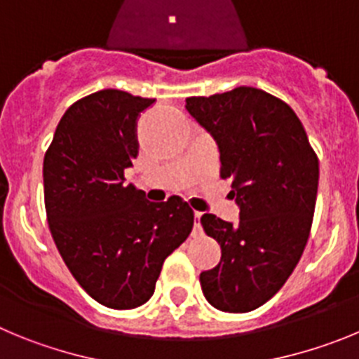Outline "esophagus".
<instances>
[{
    "label": "esophagus",
    "instance_id": "obj_1",
    "mask_svg": "<svg viewBox=\"0 0 359 359\" xmlns=\"http://www.w3.org/2000/svg\"><path fill=\"white\" fill-rule=\"evenodd\" d=\"M200 216H202V212L196 211V212H195V224H193V236L202 234V225H200Z\"/></svg>",
    "mask_w": 359,
    "mask_h": 359
}]
</instances>
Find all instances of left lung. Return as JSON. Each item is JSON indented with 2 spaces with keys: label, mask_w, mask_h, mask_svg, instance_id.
<instances>
[{
  "label": "left lung",
  "mask_w": 359,
  "mask_h": 359,
  "mask_svg": "<svg viewBox=\"0 0 359 359\" xmlns=\"http://www.w3.org/2000/svg\"><path fill=\"white\" fill-rule=\"evenodd\" d=\"M187 112L219 150V175L231 180L240 222L200 218L222 259L200 273L219 311L247 313L272 299L295 270L311 231L318 159L288 103L256 87L186 98Z\"/></svg>",
  "instance_id": "left-lung-1"
}]
</instances>
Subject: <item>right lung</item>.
Returning <instances> with one entry per match:
<instances>
[{
	"instance_id": "obj_1",
	"label": "right lung",
	"mask_w": 359,
	"mask_h": 359,
	"mask_svg": "<svg viewBox=\"0 0 359 359\" xmlns=\"http://www.w3.org/2000/svg\"><path fill=\"white\" fill-rule=\"evenodd\" d=\"M156 100L103 89L64 112L44 156V205L64 263L96 302L134 309L193 229L180 196L148 202L125 184L137 157V116Z\"/></svg>"
}]
</instances>
